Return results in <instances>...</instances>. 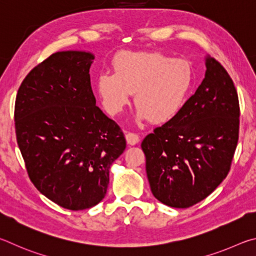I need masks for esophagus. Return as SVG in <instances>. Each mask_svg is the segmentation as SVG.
Returning <instances> with one entry per match:
<instances>
[{
    "label": "esophagus",
    "instance_id": "obj_1",
    "mask_svg": "<svg viewBox=\"0 0 256 256\" xmlns=\"http://www.w3.org/2000/svg\"><path fill=\"white\" fill-rule=\"evenodd\" d=\"M126 140L129 145H136L138 144V142H140V136L137 135V134H134V132H127L126 134Z\"/></svg>",
    "mask_w": 256,
    "mask_h": 256
}]
</instances>
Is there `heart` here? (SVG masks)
I'll use <instances>...</instances> for the list:
<instances>
[{"label":"heart","instance_id":"obj_1","mask_svg":"<svg viewBox=\"0 0 256 256\" xmlns=\"http://www.w3.org/2000/svg\"><path fill=\"white\" fill-rule=\"evenodd\" d=\"M114 73H101L96 91L104 109L118 114L135 92L136 119L165 124L182 111L194 83L191 62L158 52H121L112 60Z\"/></svg>","mask_w":256,"mask_h":256}]
</instances>
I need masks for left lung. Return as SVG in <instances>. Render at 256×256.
<instances>
[{
    "label": "left lung",
    "instance_id": "1",
    "mask_svg": "<svg viewBox=\"0 0 256 256\" xmlns=\"http://www.w3.org/2000/svg\"><path fill=\"white\" fill-rule=\"evenodd\" d=\"M202 82L173 120L142 142L152 194L173 208H189L230 172L238 142L240 103L226 70L206 56Z\"/></svg>",
    "mask_w": 256,
    "mask_h": 256
}]
</instances>
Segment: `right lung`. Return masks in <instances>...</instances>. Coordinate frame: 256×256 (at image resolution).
<instances>
[{
	"mask_svg": "<svg viewBox=\"0 0 256 256\" xmlns=\"http://www.w3.org/2000/svg\"><path fill=\"white\" fill-rule=\"evenodd\" d=\"M93 60L83 50L52 54L26 76L16 98V140L30 180L70 210L102 201L111 164L126 148L119 126L96 106Z\"/></svg>",
	"mask_w": 256,
	"mask_h": 256,
	"instance_id": "right-lung-1",
	"label": "right lung"
}]
</instances>
